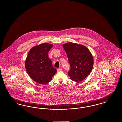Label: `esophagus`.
<instances>
[{
	"label": "esophagus",
	"mask_w": 122,
	"mask_h": 122,
	"mask_svg": "<svg viewBox=\"0 0 122 122\" xmlns=\"http://www.w3.org/2000/svg\"><path fill=\"white\" fill-rule=\"evenodd\" d=\"M62 68H58L57 69V71L58 72H59V71H62Z\"/></svg>",
	"instance_id": "esophagus-1"
}]
</instances>
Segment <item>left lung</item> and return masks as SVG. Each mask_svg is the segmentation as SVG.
Wrapping results in <instances>:
<instances>
[{"label": "left lung", "mask_w": 122, "mask_h": 122, "mask_svg": "<svg viewBox=\"0 0 122 122\" xmlns=\"http://www.w3.org/2000/svg\"><path fill=\"white\" fill-rule=\"evenodd\" d=\"M70 65L68 75L71 80L79 82L89 75L92 70L93 57L86 46L69 42L63 44Z\"/></svg>", "instance_id": "8db88e82"}]
</instances>
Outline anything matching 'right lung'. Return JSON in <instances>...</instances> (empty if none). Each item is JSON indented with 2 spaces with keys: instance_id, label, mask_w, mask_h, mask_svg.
<instances>
[{
  "instance_id": "1",
  "label": "right lung",
  "mask_w": 122,
  "mask_h": 122,
  "mask_svg": "<svg viewBox=\"0 0 122 122\" xmlns=\"http://www.w3.org/2000/svg\"><path fill=\"white\" fill-rule=\"evenodd\" d=\"M53 45L43 43L32 47L29 51L25 61V70L35 82L44 85L51 81L57 72L48 57V52Z\"/></svg>"
}]
</instances>
